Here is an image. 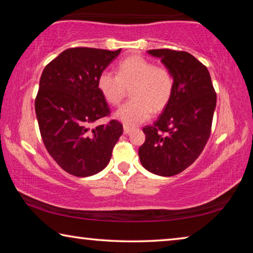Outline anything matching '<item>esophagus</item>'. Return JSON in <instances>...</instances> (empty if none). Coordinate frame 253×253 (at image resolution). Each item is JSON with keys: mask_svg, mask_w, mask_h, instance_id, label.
Segmentation results:
<instances>
[{"mask_svg": "<svg viewBox=\"0 0 253 253\" xmlns=\"http://www.w3.org/2000/svg\"><path fill=\"white\" fill-rule=\"evenodd\" d=\"M132 130V128H130L129 126H124V134H129V132Z\"/></svg>", "mask_w": 253, "mask_h": 253, "instance_id": "esophagus-1", "label": "esophagus"}]
</instances>
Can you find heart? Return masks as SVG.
I'll return each instance as SVG.
<instances>
[{"mask_svg": "<svg viewBox=\"0 0 253 253\" xmlns=\"http://www.w3.org/2000/svg\"><path fill=\"white\" fill-rule=\"evenodd\" d=\"M98 90L110 105L116 106L130 89L131 99L119 107L115 117L126 126H136L158 113L170 100L174 79L165 67L155 66L140 55L122 60L116 75L109 70L101 71L97 78Z\"/></svg>", "mask_w": 253, "mask_h": 253, "instance_id": "1", "label": "heart"}]
</instances>
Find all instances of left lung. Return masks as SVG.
<instances>
[{
	"label": "left lung",
	"mask_w": 253,
	"mask_h": 253,
	"mask_svg": "<svg viewBox=\"0 0 253 253\" xmlns=\"http://www.w3.org/2000/svg\"><path fill=\"white\" fill-rule=\"evenodd\" d=\"M148 53L160 58L170 71L174 89L157 121L143 128L146 139L138 155L151 173L173 176L193 164L207 145L216 93L208 68L191 53L170 49Z\"/></svg>",
	"instance_id": "8db88e82"
}]
</instances>
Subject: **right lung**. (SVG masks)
<instances>
[{
    "label": "right lung",
    "instance_id": "add662e5",
    "mask_svg": "<svg viewBox=\"0 0 253 253\" xmlns=\"http://www.w3.org/2000/svg\"><path fill=\"white\" fill-rule=\"evenodd\" d=\"M121 51L67 49L41 75L34 106L42 140L60 168L75 176L104 169L123 134V125L115 119L90 128L110 114L97 78Z\"/></svg>",
    "mask_w": 253,
    "mask_h": 253
}]
</instances>
